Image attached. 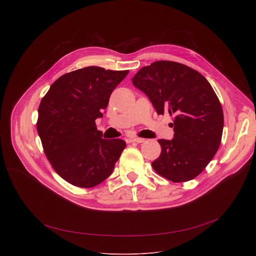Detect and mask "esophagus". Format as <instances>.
I'll return each instance as SVG.
<instances>
[{"mask_svg": "<svg viewBox=\"0 0 256 256\" xmlns=\"http://www.w3.org/2000/svg\"><path fill=\"white\" fill-rule=\"evenodd\" d=\"M146 140L142 138H128V142H144Z\"/></svg>", "mask_w": 256, "mask_h": 256, "instance_id": "1", "label": "esophagus"}]
</instances>
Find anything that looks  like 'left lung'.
<instances>
[{
	"label": "left lung",
	"mask_w": 256,
	"mask_h": 256,
	"mask_svg": "<svg viewBox=\"0 0 256 256\" xmlns=\"http://www.w3.org/2000/svg\"><path fill=\"white\" fill-rule=\"evenodd\" d=\"M152 102L158 114L174 116V138L158 140L161 154L154 170L172 182L200 174L220 147L223 108L208 81L186 64L157 60L142 68L132 79Z\"/></svg>",
	"instance_id": "8db88e82"
}]
</instances>
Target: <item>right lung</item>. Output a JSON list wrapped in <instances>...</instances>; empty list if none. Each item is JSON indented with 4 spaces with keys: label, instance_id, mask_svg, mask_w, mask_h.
Listing matches in <instances>:
<instances>
[{
    "label": "right lung",
    "instance_id": "right-lung-1",
    "mask_svg": "<svg viewBox=\"0 0 256 256\" xmlns=\"http://www.w3.org/2000/svg\"><path fill=\"white\" fill-rule=\"evenodd\" d=\"M128 74V70L79 68L60 76L42 99L38 132L52 168L68 184L90 188L112 173L126 142L102 138L95 120L102 118Z\"/></svg>",
    "mask_w": 256,
    "mask_h": 256
}]
</instances>
